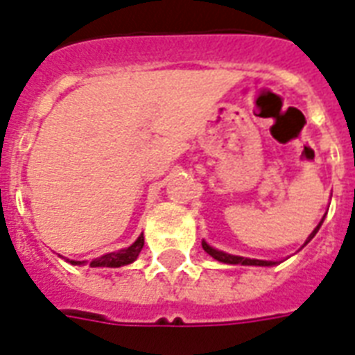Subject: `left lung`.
Wrapping results in <instances>:
<instances>
[{
    "label": "left lung",
    "mask_w": 355,
    "mask_h": 355,
    "mask_svg": "<svg viewBox=\"0 0 355 355\" xmlns=\"http://www.w3.org/2000/svg\"><path fill=\"white\" fill-rule=\"evenodd\" d=\"M322 220H324V218H322ZM322 225V222L319 223V225L315 227V229H313V232H311L310 236H308V240H306V243L310 242L311 238L315 236L317 234V231H319V227ZM304 243V245H306ZM201 245H203V249H205L207 253L211 254L212 258H216L218 262H225V263H242V266H273L275 262H268V260H253V258H243V257H234V254H227V253H223V251H218V249H212L211 245H209V243L207 242H203L201 243Z\"/></svg>",
    "instance_id": "obj_1"
}]
</instances>
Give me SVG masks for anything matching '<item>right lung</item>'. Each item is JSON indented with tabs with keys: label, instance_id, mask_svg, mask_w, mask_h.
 Wrapping results in <instances>:
<instances>
[{
	"label": "right lung",
	"instance_id": "1",
	"mask_svg": "<svg viewBox=\"0 0 355 355\" xmlns=\"http://www.w3.org/2000/svg\"><path fill=\"white\" fill-rule=\"evenodd\" d=\"M143 245H144V236L141 234V236H139L128 249H121V251H117V253H107L104 254V257L95 258L89 266H92V268H121V266L132 263L133 260L139 257ZM71 263H80V262L71 260Z\"/></svg>",
	"mask_w": 355,
	"mask_h": 355
}]
</instances>
